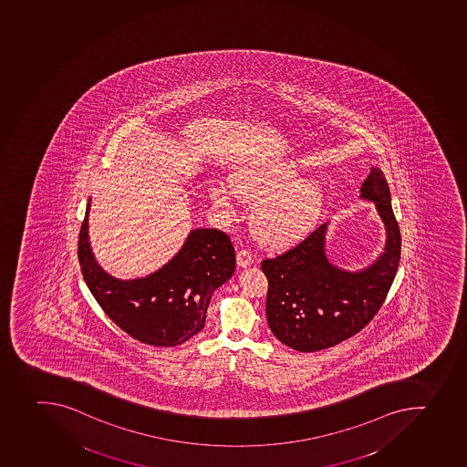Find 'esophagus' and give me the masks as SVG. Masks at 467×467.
I'll return each mask as SVG.
<instances>
[{
  "mask_svg": "<svg viewBox=\"0 0 467 467\" xmlns=\"http://www.w3.org/2000/svg\"><path fill=\"white\" fill-rule=\"evenodd\" d=\"M252 262L253 254L248 252L247 248H240V250L236 252V264H238L240 268H247Z\"/></svg>",
  "mask_w": 467,
  "mask_h": 467,
  "instance_id": "34e87169",
  "label": "esophagus"
}]
</instances>
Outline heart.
<instances>
[{"label": "heart", "mask_w": 467, "mask_h": 467, "mask_svg": "<svg viewBox=\"0 0 467 467\" xmlns=\"http://www.w3.org/2000/svg\"><path fill=\"white\" fill-rule=\"evenodd\" d=\"M299 173L298 164L292 160L247 164L232 173V187L224 182L211 185V202L227 215L235 213L234 191L243 201L256 202L252 222L257 238L271 247H286L313 231L327 202L322 182L299 178Z\"/></svg>", "instance_id": "1"}]
</instances>
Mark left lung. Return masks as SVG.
Listing matches in <instances>:
<instances>
[{
    "label": "left lung",
    "mask_w": 467,
    "mask_h": 467,
    "mask_svg": "<svg viewBox=\"0 0 467 467\" xmlns=\"http://www.w3.org/2000/svg\"><path fill=\"white\" fill-rule=\"evenodd\" d=\"M359 198L374 202L387 241L382 254L366 268L348 271L327 254L324 223L296 247L261 268L268 278L266 319L274 336L298 352H317L361 331L387 298L401 253V236L382 171L371 168Z\"/></svg>",
    "instance_id": "left-lung-1"
}]
</instances>
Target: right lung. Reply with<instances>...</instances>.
<instances>
[{
    "label": "right lung",
    "instance_id": "obj_1",
    "mask_svg": "<svg viewBox=\"0 0 467 467\" xmlns=\"http://www.w3.org/2000/svg\"><path fill=\"white\" fill-rule=\"evenodd\" d=\"M91 199L80 227L78 257L87 286L108 317L136 340L172 348L205 327L217 287L235 271V250L219 229H194L180 252L147 277L121 280L97 264L88 235Z\"/></svg>",
    "mask_w": 467,
    "mask_h": 467
}]
</instances>
